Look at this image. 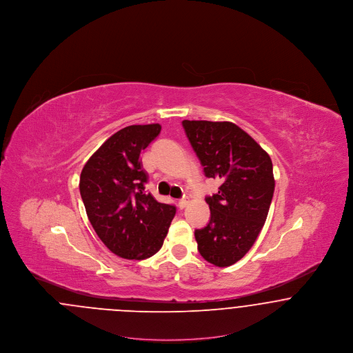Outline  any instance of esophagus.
Segmentation results:
<instances>
[{
    "label": "esophagus",
    "mask_w": 353,
    "mask_h": 353,
    "mask_svg": "<svg viewBox=\"0 0 353 353\" xmlns=\"http://www.w3.org/2000/svg\"><path fill=\"white\" fill-rule=\"evenodd\" d=\"M188 203H189V201H188L186 199H183V200H180V201H179V208H180V209H184L185 206H186Z\"/></svg>",
    "instance_id": "esophagus-1"
}]
</instances>
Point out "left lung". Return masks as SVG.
Returning a JSON list of instances; mask_svg holds the SVG:
<instances>
[{
    "label": "left lung",
    "instance_id": "obj_1",
    "mask_svg": "<svg viewBox=\"0 0 353 353\" xmlns=\"http://www.w3.org/2000/svg\"><path fill=\"white\" fill-rule=\"evenodd\" d=\"M185 134L219 193L205 199L209 223L194 232L209 263L228 268L252 249L269 214L275 180L268 152L230 121L184 120Z\"/></svg>",
    "mask_w": 353,
    "mask_h": 353
}]
</instances>
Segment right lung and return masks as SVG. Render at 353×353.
I'll use <instances>...</instances> for the list:
<instances>
[{"label":"right lung","mask_w":353,"mask_h":353,"mask_svg":"<svg viewBox=\"0 0 353 353\" xmlns=\"http://www.w3.org/2000/svg\"><path fill=\"white\" fill-rule=\"evenodd\" d=\"M160 124L128 125L112 134L84 164L79 190L87 217L101 242L124 259H147L163 246L176 208L145 192L148 174L140 153Z\"/></svg>","instance_id":"1"}]
</instances>
